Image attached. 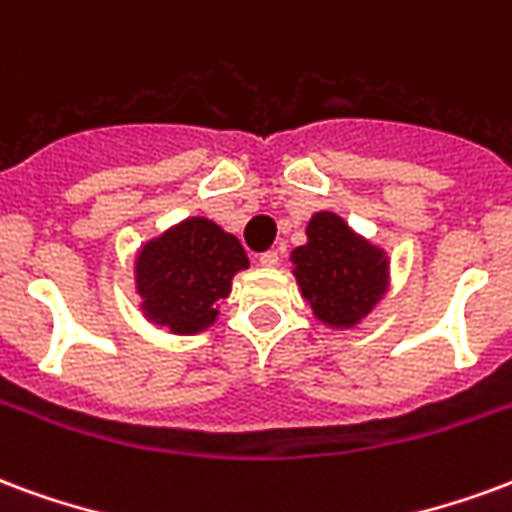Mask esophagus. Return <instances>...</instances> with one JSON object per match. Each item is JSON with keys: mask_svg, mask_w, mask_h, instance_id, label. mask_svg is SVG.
I'll return each instance as SVG.
<instances>
[{"mask_svg": "<svg viewBox=\"0 0 512 512\" xmlns=\"http://www.w3.org/2000/svg\"><path fill=\"white\" fill-rule=\"evenodd\" d=\"M278 261H281V253H278V251H267V253H261V256H259L261 267H275Z\"/></svg>", "mask_w": 512, "mask_h": 512, "instance_id": "1", "label": "esophagus"}]
</instances>
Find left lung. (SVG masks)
<instances>
[{
	"instance_id": "obj_1",
	"label": "left lung",
	"mask_w": 512,
	"mask_h": 512,
	"mask_svg": "<svg viewBox=\"0 0 512 512\" xmlns=\"http://www.w3.org/2000/svg\"><path fill=\"white\" fill-rule=\"evenodd\" d=\"M305 234L308 242L292 251V272L313 316L330 327L360 324L387 294V253L335 212H316Z\"/></svg>"
}]
</instances>
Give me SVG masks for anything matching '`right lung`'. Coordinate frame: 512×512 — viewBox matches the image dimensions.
<instances>
[{
  "instance_id": "1",
  "label": "right lung",
  "mask_w": 512,
  "mask_h": 512,
  "mask_svg": "<svg viewBox=\"0 0 512 512\" xmlns=\"http://www.w3.org/2000/svg\"><path fill=\"white\" fill-rule=\"evenodd\" d=\"M248 267L240 240L207 218H188L141 245L136 292L152 324L174 335L207 330L218 319V302L231 278Z\"/></svg>"
}]
</instances>
